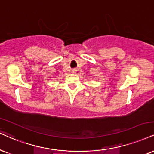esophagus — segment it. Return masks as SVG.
<instances>
[{
    "label": "esophagus",
    "instance_id": "1",
    "mask_svg": "<svg viewBox=\"0 0 154 154\" xmlns=\"http://www.w3.org/2000/svg\"><path fill=\"white\" fill-rule=\"evenodd\" d=\"M76 71H77L76 69H73V71H72V72H73V73H76Z\"/></svg>",
    "mask_w": 154,
    "mask_h": 154
}]
</instances>
